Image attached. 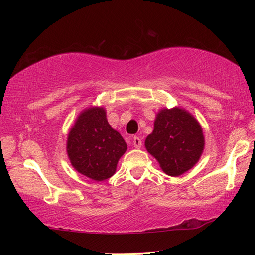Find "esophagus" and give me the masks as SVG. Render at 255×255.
<instances>
[{
    "label": "esophagus",
    "mask_w": 255,
    "mask_h": 255,
    "mask_svg": "<svg viewBox=\"0 0 255 255\" xmlns=\"http://www.w3.org/2000/svg\"><path fill=\"white\" fill-rule=\"evenodd\" d=\"M132 145L135 148H140L141 147V139L139 137H132Z\"/></svg>",
    "instance_id": "34e87169"
}]
</instances>
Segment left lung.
Here are the masks:
<instances>
[{"instance_id":"obj_1","label":"left lung","mask_w":255,"mask_h":255,"mask_svg":"<svg viewBox=\"0 0 255 255\" xmlns=\"http://www.w3.org/2000/svg\"><path fill=\"white\" fill-rule=\"evenodd\" d=\"M145 147L157 159L164 173L179 176L199 161L205 138L196 118L175 107L162 109L156 115L154 130L146 138Z\"/></svg>"}]
</instances>
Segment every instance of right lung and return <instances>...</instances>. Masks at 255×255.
Segmentation results:
<instances>
[{
  "label": "right lung",
  "mask_w": 255,
  "mask_h": 255,
  "mask_svg": "<svg viewBox=\"0 0 255 255\" xmlns=\"http://www.w3.org/2000/svg\"><path fill=\"white\" fill-rule=\"evenodd\" d=\"M126 149V141L110 126L100 107L82 111L68 132L66 150L72 166L94 181L111 178Z\"/></svg>",
  "instance_id": "right-lung-1"
}]
</instances>
